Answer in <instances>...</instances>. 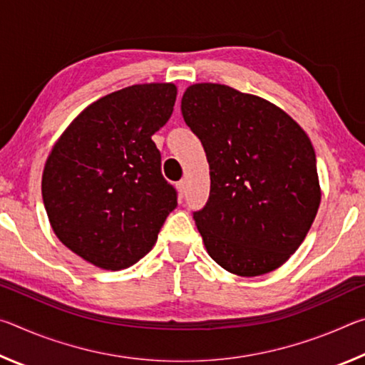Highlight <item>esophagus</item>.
Returning a JSON list of instances; mask_svg holds the SVG:
<instances>
[{
	"label": "esophagus",
	"mask_w": 365,
	"mask_h": 365,
	"mask_svg": "<svg viewBox=\"0 0 365 365\" xmlns=\"http://www.w3.org/2000/svg\"><path fill=\"white\" fill-rule=\"evenodd\" d=\"M177 190H178V195L183 197V195L187 193V180H180L177 183Z\"/></svg>",
	"instance_id": "esophagus-1"
}]
</instances>
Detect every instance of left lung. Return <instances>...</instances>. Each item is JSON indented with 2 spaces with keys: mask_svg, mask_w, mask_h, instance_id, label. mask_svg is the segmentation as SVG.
Instances as JSON below:
<instances>
[{
  "mask_svg": "<svg viewBox=\"0 0 365 365\" xmlns=\"http://www.w3.org/2000/svg\"><path fill=\"white\" fill-rule=\"evenodd\" d=\"M182 114L211 170L209 200L193 212L209 256L240 277L279 269L320 205L311 140L275 104L220 83L188 86Z\"/></svg>",
  "mask_w": 365,
  "mask_h": 365,
  "instance_id": "obj_1",
  "label": "left lung"
}]
</instances>
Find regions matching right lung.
I'll return each instance as SVG.
<instances>
[{"instance_id": "add662e5", "label": "right lung", "mask_w": 365, "mask_h": 365, "mask_svg": "<svg viewBox=\"0 0 365 365\" xmlns=\"http://www.w3.org/2000/svg\"><path fill=\"white\" fill-rule=\"evenodd\" d=\"M175 98L174 83L114 91L83 109L49 153L41 178L49 224L86 262L130 267L177 207L151 140L170 119Z\"/></svg>"}]
</instances>
